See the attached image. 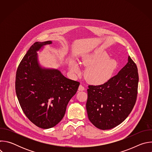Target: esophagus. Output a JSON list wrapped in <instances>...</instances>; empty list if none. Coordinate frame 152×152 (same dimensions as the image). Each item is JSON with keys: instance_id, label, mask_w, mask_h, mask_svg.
Returning a JSON list of instances; mask_svg holds the SVG:
<instances>
[{"instance_id": "obj_1", "label": "esophagus", "mask_w": 152, "mask_h": 152, "mask_svg": "<svg viewBox=\"0 0 152 152\" xmlns=\"http://www.w3.org/2000/svg\"><path fill=\"white\" fill-rule=\"evenodd\" d=\"M78 90L79 91H84L85 90V88L83 87V86L82 85H80L79 88H78Z\"/></svg>"}]
</instances>
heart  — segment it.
Instances as JSON below:
<instances>
[{
	"label": "heart",
	"mask_w": 152,
	"mask_h": 152,
	"mask_svg": "<svg viewBox=\"0 0 152 152\" xmlns=\"http://www.w3.org/2000/svg\"><path fill=\"white\" fill-rule=\"evenodd\" d=\"M81 63L88 67L85 72V77L91 84L102 85L107 82L113 76L117 68V62L110 59L109 55L104 51H97L85 56ZM71 73L79 75L80 69L79 64L75 60H71L69 64Z\"/></svg>",
	"instance_id": "1"
}]
</instances>
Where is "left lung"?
I'll list each match as a JSON object with an SVG mask.
<instances>
[{
  "mask_svg": "<svg viewBox=\"0 0 152 152\" xmlns=\"http://www.w3.org/2000/svg\"><path fill=\"white\" fill-rule=\"evenodd\" d=\"M138 80L137 67L129 56L127 63L117 75L103 85H89L86 109L92 124L102 130L121 124L135 104Z\"/></svg>",
  "mask_w": 152,
  "mask_h": 152,
  "instance_id": "obj_1",
  "label": "left lung"
}]
</instances>
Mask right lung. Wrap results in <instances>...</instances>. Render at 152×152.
Returning <instances> with one entry per match:
<instances>
[{
	"mask_svg": "<svg viewBox=\"0 0 152 152\" xmlns=\"http://www.w3.org/2000/svg\"><path fill=\"white\" fill-rule=\"evenodd\" d=\"M52 41H37L18 67L15 91L23 113L37 126L49 129L58 124L80 83L65 77L58 69L42 67L37 52Z\"/></svg>",
	"mask_w": 152,
	"mask_h": 152,
	"instance_id": "add662e5",
	"label": "right lung"
}]
</instances>
